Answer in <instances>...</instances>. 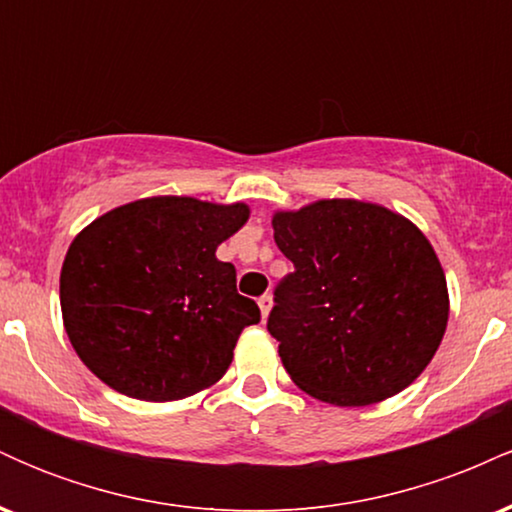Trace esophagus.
<instances>
[{
    "label": "esophagus",
    "instance_id": "esophagus-1",
    "mask_svg": "<svg viewBox=\"0 0 512 512\" xmlns=\"http://www.w3.org/2000/svg\"><path fill=\"white\" fill-rule=\"evenodd\" d=\"M257 305H260V313H262V320H264V317L269 315V310H272V296H269V293H264L260 301H257Z\"/></svg>",
    "mask_w": 512,
    "mask_h": 512
}]
</instances>
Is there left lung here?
Instances as JSON below:
<instances>
[{
    "mask_svg": "<svg viewBox=\"0 0 512 512\" xmlns=\"http://www.w3.org/2000/svg\"><path fill=\"white\" fill-rule=\"evenodd\" d=\"M293 262L267 330L301 390L366 407L414 383L448 325V286L414 223L356 199H320L272 219Z\"/></svg>",
    "mask_w": 512,
    "mask_h": 512,
    "instance_id": "1",
    "label": "left lung"
}]
</instances>
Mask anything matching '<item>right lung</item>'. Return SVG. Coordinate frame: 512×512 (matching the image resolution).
Listing matches in <instances>:
<instances>
[{
	"label": "right lung",
	"instance_id": "right-lung-1",
	"mask_svg": "<svg viewBox=\"0 0 512 512\" xmlns=\"http://www.w3.org/2000/svg\"><path fill=\"white\" fill-rule=\"evenodd\" d=\"M245 204L149 197L117 207L69 245L60 274L64 330L93 375L146 402L214 385L260 308L216 248L248 221Z\"/></svg>",
	"mask_w": 512,
	"mask_h": 512
}]
</instances>
